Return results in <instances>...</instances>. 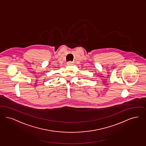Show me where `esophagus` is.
<instances>
[{
    "label": "esophagus",
    "instance_id": "1",
    "mask_svg": "<svg viewBox=\"0 0 146 146\" xmlns=\"http://www.w3.org/2000/svg\"><path fill=\"white\" fill-rule=\"evenodd\" d=\"M67 65H69V66H70V65H73V64H72V62H68V63H67Z\"/></svg>",
    "mask_w": 146,
    "mask_h": 146
}]
</instances>
